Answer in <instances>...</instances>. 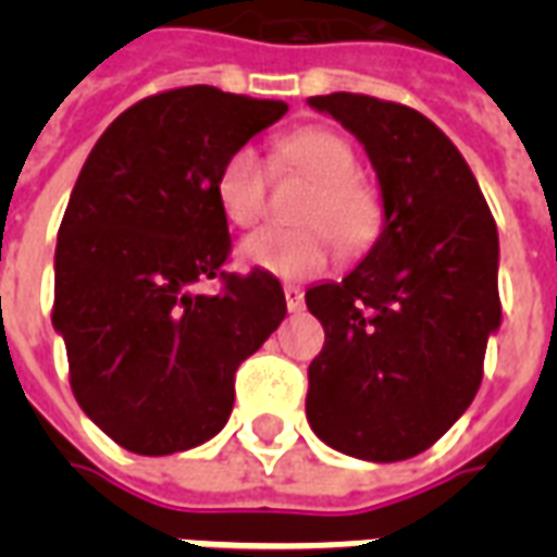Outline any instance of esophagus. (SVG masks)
Masks as SVG:
<instances>
[{"mask_svg": "<svg viewBox=\"0 0 557 557\" xmlns=\"http://www.w3.org/2000/svg\"><path fill=\"white\" fill-rule=\"evenodd\" d=\"M283 295H286V307H289V313H301L304 292L298 289V286H283Z\"/></svg>", "mask_w": 557, "mask_h": 557, "instance_id": "1", "label": "esophagus"}]
</instances>
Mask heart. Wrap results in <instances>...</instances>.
<instances>
[{
	"label": "heart",
	"mask_w": 557,
	"mask_h": 557,
	"mask_svg": "<svg viewBox=\"0 0 557 557\" xmlns=\"http://www.w3.org/2000/svg\"><path fill=\"white\" fill-rule=\"evenodd\" d=\"M280 166L307 175L313 194L307 196L298 230H262L244 238V265L259 268L283 280L319 274L334 256V242L343 253H358L379 232V199L355 178L358 158L349 139L327 127H304L277 143ZM214 199L232 226H253L265 214L268 166L253 146L232 148L214 175Z\"/></svg>",
	"instance_id": "heart-1"
}]
</instances>
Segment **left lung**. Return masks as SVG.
I'll use <instances>...</instances> for the list:
<instances>
[{
  "label": "left lung",
  "mask_w": 557,
  "mask_h": 557,
  "mask_svg": "<svg viewBox=\"0 0 557 557\" xmlns=\"http://www.w3.org/2000/svg\"><path fill=\"white\" fill-rule=\"evenodd\" d=\"M307 103L361 143L385 211L370 253L304 295L325 327L307 420L339 454L411 459L478 394L502 325L498 230L466 158L426 115L351 91Z\"/></svg>",
  "instance_id": "1"
}]
</instances>
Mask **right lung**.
Returning <instances> with one entry per match:
<instances>
[{"label":"right lung","mask_w":557,"mask_h":557,"mask_svg":"<svg viewBox=\"0 0 557 557\" xmlns=\"http://www.w3.org/2000/svg\"><path fill=\"white\" fill-rule=\"evenodd\" d=\"M214 86L151 95L107 127L79 170L55 244L53 327L71 391L139 456L190 450L232 414L235 370L286 315L274 274H226L214 175L232 148L286 115ZM220 276L218 296L196 282Z\"/></svg>","instance_id":"right-lung-1"}]
</instances>
